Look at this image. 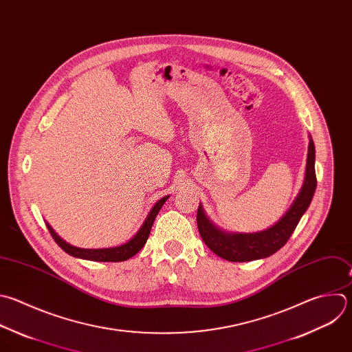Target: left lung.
Instances as JSON below:
<instances>
[{
  "instance_id": "left-lung-1",
  "label": "left lung",
  "mask_w": 352,
  "mask_h": 352,
  "mask_svg": "<svg viewBox=\"0 0 352 352\" xmlns=\"http://www.w3.org/2000/svg\"><path fill=\"white\" fill-rule=\"evenodd\" d=\"M315 189V145L312 140H309L304 185L294 203L279 222L257 233H225L207 219L203 208L199 206L196 215L199 233L207 248L226 261L245 263L270 257L286 245L302 214L309 207Z\"/></svg>"
}]
</instances>
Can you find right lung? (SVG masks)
Listing matches in <instances>:
<instances>
[{"mask_svg":"<svg viewBox=\"0 0 352 352\" xmlns=\"http://www.w3.org/2000/svg\"><path fill=\"white\" fill-rule=\"evenodd\" d=\"M167 199H168V196L160 199L153 206V208L151 210L149 215L146 217L144 225L141 226V229L138 230L137 235L131 241H129L127 243H124L119 248H111V249H80V248H74V246L63 242L48 223H47V228L51 233V236L54 238V241L58 243V246L63 252H66L67 254H70L73 257H78V258H82V260H89V261H100V263H120V261H126V260L134 257L145 246V243L149 238L152 225L156 219V215L159 214L162 206L166 203Z\"/></svg>","mask_w":352,"mask_h":352,"instance_id":"add662e5","label":"right lung"}]
</instances>
